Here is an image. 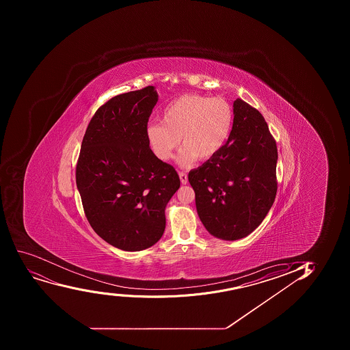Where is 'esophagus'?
Wrapping results in <instances>:
<instances>
[{
  "mask_svg": "<svg viewBox=\"0 0 350 350\" xmlns=\"http://www.w3.org/2000/svg\"><path fill=\"white\" fill-rule=\"evenodd\" d=\"M179 177H180L181 184L186 185L188 183L187 173L179 172Z\"/></svg>",
  "mask_w": 350,
  "mask_h": 350,
  "instance_id": "34e87169",
  "label": "esophagus"
}]
</instances>
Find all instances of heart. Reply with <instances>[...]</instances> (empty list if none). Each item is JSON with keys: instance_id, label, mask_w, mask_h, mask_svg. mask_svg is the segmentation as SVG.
Returning a JSON list of instances; mask_svg holds the SVG:
<instances>
[{"instance_id": "heart-1", "label": "heart", "mask_w": 350, "mask_h": 350, "mask_svg": "<svg viewBox=\"0 0 350 350\" xmlns=\"http://www.w3.org/2000/svg\"><path fill=\"white\" fill-rule=\"evenodd\" d=\"M234 108L221 97L210 98L188 94L171 101L162 113L161 122L146 128V138L156 157L172 159L181 144L179 156L183 165H191L196 159H208L221 150L234 124Z\"/></svg>"}]
</instances>
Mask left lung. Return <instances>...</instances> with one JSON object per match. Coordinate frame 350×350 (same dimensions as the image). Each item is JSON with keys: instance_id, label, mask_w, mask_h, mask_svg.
Here are the masks:
<instances>
[{"instance_id": "obj_1", "label": "left lung", "mask_w": 350, "mask_h": 350, "mask_svg": "<svg viewBox=\"0 0 350 350\" xmlns=\"http://www.w3.org/2000/svg\"><path fill=\"white\" fill-rule=\"evenodd\" d=\"M234 114L221 150L188 174L202 224L226 241L251 234L277 193V146L265 118L241 99L234 101Z\"/></svg>"}]
</instances>
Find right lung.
Here are the masks:
<instances>
[{"label":"right lung","mask_w":350,"mask_h":350,"mask_svg":"<svg viewBox=\"0 0 350 350\" xmlns=\"http://www.w3.org/2000/svg\"><path fill=\"white\" fill-rule=\"evenodd\" d=\"M159 96L152 85L98 108L77 163V185L91 227L111 245L142 251L165 229V206L180 187L177 171L156 157L146 128Z\"/></svg>","instance_id":"right-lung-1"}]
</instances>
